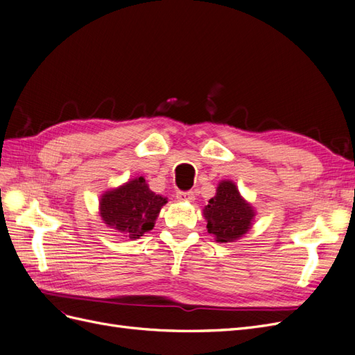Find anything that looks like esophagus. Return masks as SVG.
Wrapping results in <instances>:
<instances>
[{
  "label": "esophagus",
  "mask_w": 355,
  "mask_h": 355,
  "mask_svg": "<svg viewBox=\"0 0 355 355\" xmlns=\"http://www.w3.org/2000/svg\"><path fill=\"white\" fill-rule=\"evenodd\" d=\"M176 198L179 201H194L196 194L192 191H178L176 192Z\"/></svg>",
  "instance_id": "1"
}]
</instances>
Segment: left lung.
I'll return each instance as SVG.
<instances>
[{"instance_id":"left-lung-1","label":"left lung","mask_w":355,"mask_h":355,"mask_svg":"<svg viewBox=\"0 0 355 355\" xmlns=\"http://www.w3.org/2000/svg\"><path fill=\"white\" fill-rule=\"evenodd\" d=\"M254 211L245 202L231 180L219 184L214 196L204 209L207 219V231L214 235L218 243H231L239 240L249 231Z\"/></svg>"}]
</instances>
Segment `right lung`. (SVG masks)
<instances>
[{"label":"right lung","instance_id":"right-lung-1","mask_svg":"<svg viewBox=\"0 0 355 355\" xmlns=\"http://www.w3.org/2000/svg\"><path fill=\"white\" fill-rule=\"evenodd\" d=\"M166 202V198L148 188L144 178H136L102 196L101 216L108 227L136 240L154 228L158 213Z\"/></svg>","mask_w":355,"mask_h":355}]
</instances>
